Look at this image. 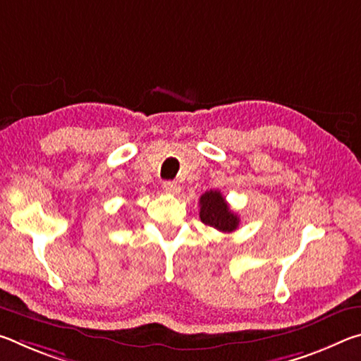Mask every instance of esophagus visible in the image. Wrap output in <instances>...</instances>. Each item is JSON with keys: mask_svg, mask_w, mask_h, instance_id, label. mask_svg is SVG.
Here are the masks:
<instances>
[{"mask_svg": "<svg viewBox=\"0 0 361 361\" xmlns=\"http://www.w3.org/2000/svg\"><path fill=\"white\" fill-rule=\"evenodd\" d=\"M162 188H164V191L169 192V194H178L181 191L180 185H176L175 181H164Z\"/></svg>", "mask_w": 361, "mask_h": 361, "instance_id": "34e87169", "label": "esophagus"}]
</instances>
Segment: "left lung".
I'll use <instances>...</instances> for the list:
<instances>
[{
    "mask_svg": "<svg viewBox=\"0 0 361 361\" xmlns=\"http://www.w3.org/2000/svg\"><path fill=\"white\" fill-rule=\"evenodd\" d=\"M200 221L221 232H232L239 226V216L231 212L228 202L219 191H207L200 195Z\"/></svg>",
    "mask_w": 361,
    "mask_h": 361,
    "instance_id": "obj_1",
    "label": "left lung"
}]
</instances>
